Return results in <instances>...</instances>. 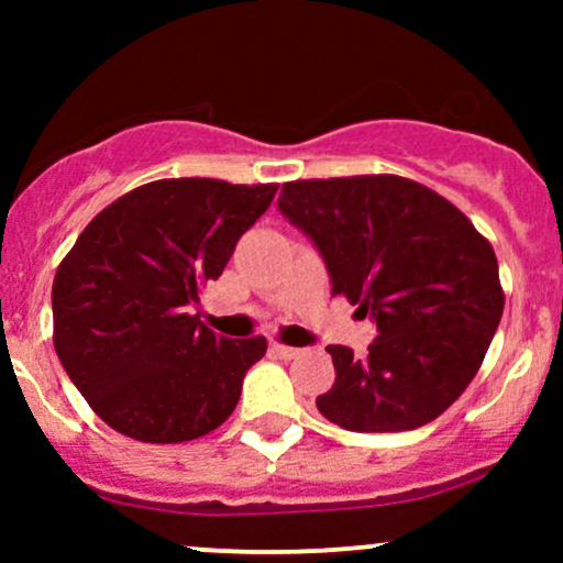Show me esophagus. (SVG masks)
I'll use <instances>...</instances> for the list:
<instances>
[{
  "label": "esophagus",
  "instance_id": "esophagus-1",
  "mask_svg": "<svg viewBox=\"0 0 563 563\" xmlns=\"http://www.w3.org/2000/svg\"><path fill=\"white\" fill-rule=\"evenodd\" d=\"M269 351L275 356H280V360H294V356L302 354V349H294V345H286V343H272Z\"/></svg>",
  "mask_w": 563,
  "mask_h": 563
}]
</instances>
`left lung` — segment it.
Returning <instances> with one entry per match:
<instances>
[{"label":"left lung","instance_id":"1","mask_svg":"<svg viewBox=\"0 0 563 563\" xmlns=\"http://www.w3.org/2000/svg\"><path fill=\"white\" fill-rule=\"evenodd\" d=\"M277 207L310 236L332 294L376 321L365 356L329 345L332 389L316 397L354 433L422 428L463 395L504 313L498 261L468 218L395 174L286 181Z\"/></svg>","mask_w":563,"mask_h":563}]
</instances>
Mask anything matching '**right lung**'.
Wrapping results in <instances>:
<instances>
[{"label":"right lung","instance_id":"obj_1","mask_svg":"<svg viewBox=\"0 0 563 563\" xmlns=\"http://www.w3.org/2000/svg\"><path fill=\"white\" fill-rule=\"evenodd\" d=\"M277 185L157 179L106 207L54 277V349L117 433L201 439L231 417L264 338L229 340L190 313Z\"/></svg>","mask_w":563,"mask_h":563}]
</instances>
